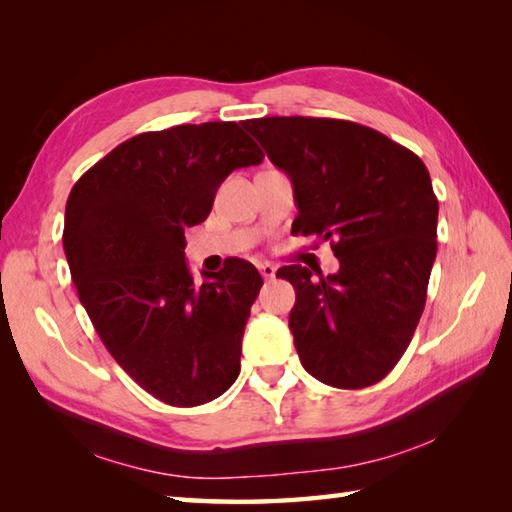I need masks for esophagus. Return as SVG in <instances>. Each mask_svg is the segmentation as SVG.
Listing matches in <instances>:
<instances>
[{
    "instance_id": "1",
    "label": "esophagus",
    "mask_w": 512,
    "mask_h": 512,
    "mask_svg": "<svg viewBox=\"0 0 512 512\" xmlns=\"http://www.w3.org/2000/svg\"><path fill=\"white\" fill-rule=\"evenodd\" d=\"M257 268H259V273H262V277H264V279H273V277H275V273H277V268H275L273 264H268V262L257 264Z\"/></svg>"
}]
</instances>
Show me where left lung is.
Wrapping results in <instances>:
<instances>
[{"instance_id": "left-lung-1", "label": "left lung", "mask_w": 512, "mask_h": 512, "mask_svg": "<svg viewBox=\"0 0 512 512\" xmlns=\"http://www.w3.org/2000/svg\"><path fill=\"white\" fill-rule=\"evenodd\" d=\"M288 173L292 233L330 239L339 273L301 264L277 277L297 292L290 332L306 372L361 389L405 354L438 253V198L424 162L372 127L339 118L268 116L242 123Z\"/></svg>"}]
</instances>
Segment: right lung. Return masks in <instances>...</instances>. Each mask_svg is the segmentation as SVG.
<instances>
[{
  "instance_id": "obj_1",
  "label": "right lung",
  "mask_w": 512,
  "mask_h": 512,
  "mask_svg": "<svg viewBox=\"0 0 512 512\" xmlns=\"http://www.w3.org/2000/svg\"><path fill=\"white\" fill-rule=\"evenodd\" d=\"M264 151L237 123L176 125L112 149L74 184L63 250L107 352L151 396L195 407L235 383L262 275L244 259L195 284L184 228L204 222L228 173Z\"/></svg>"
}]
</instances>
